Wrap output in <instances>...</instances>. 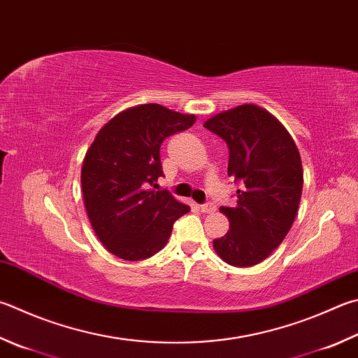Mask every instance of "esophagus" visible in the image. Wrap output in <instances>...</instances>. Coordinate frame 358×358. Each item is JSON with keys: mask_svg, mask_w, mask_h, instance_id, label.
<instances>
[{"mask_svg": "<svg viewBox=\"0 0 358 358\" xmlns=\"http://www.w3.org/2000/svg\"><path fill=\"white\" fill-rule=\"evenodd\" d=\"M200 210L201 211H203V213H214V211H216V205H214L213 203V201H205V203L203 205H200Z\"/></svg>", "mask_w": 358, "mask_h": 358, "instance_id": "1", "label": "esophagus"}]
</instances>
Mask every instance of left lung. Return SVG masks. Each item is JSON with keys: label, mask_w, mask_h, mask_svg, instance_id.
<instances>
[{"label": "left lung", "mask_w": 358, "mask_h": 358, "mask_svg": "<svg viewBox=\"0 0 358 358\" xmlns=\"http://www.w3.org/2000/svg\"><path fill=\"white\" fill-rule=\"evenodd\" d=\"M229 147L236 205L220 206L230 230L213 245L225 263L258 264L289 231L301 201L303 171L294 141L274 115L255 105L220 113L203 123Z\"/></svg>", "instance_id": "left-lung-1"}]
</instances>
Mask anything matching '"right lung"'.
<instances>
[{
    "label": "right lung",
    "instance_id": "right-lung-1",
    "mask_svg": "<svg viewBox=\"0 0 358 358\" xmlns=\"http://www.w3.org/2000/svg\"><path fill=\"white\" fill-rule=\"evenodd\" d=\"M194 122L196 115L141 105L117 114L96 134L83 162V197L96 236L115 257L138 262L155 255L175 220L189 213L167 189L148 187L164 177L162 141Z\"/></svg>",
    "mask_w": 358,
    "mask_h": 358
}]
</instances>
